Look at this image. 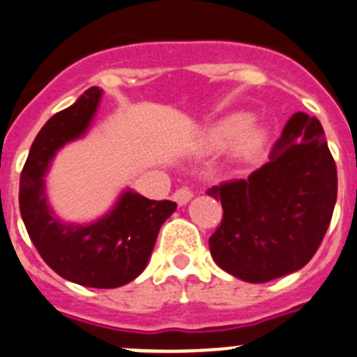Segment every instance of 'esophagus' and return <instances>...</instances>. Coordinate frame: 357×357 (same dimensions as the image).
Here are the masks:
<instances>
[{
	"label": "esophagus",
	"instance_id": "34e87169",
	"mask_svg": "<svg viewBox=\"0 0 357 357\" xmlns=\"http://www.w3.org/2000/svg\"><path fill=\"white\" fill-rule=\"evenodd\" d=\"M193 197V191L190 188H178V190L173 193V200H175L178 206H184L190 202V199Z\"/></svg>",
	"mask_w": 357,
	"mask_h": 357
}]
</instances>
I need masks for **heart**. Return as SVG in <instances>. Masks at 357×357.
<instances>
[{
  "label": "heart",
  "mask_w": 357,
  "mask_h": 357,
  "mask_svg": "<svg viewBox=\"0 0 357 357\" xmlns=\"http://www.w3.org/2000/svg\"><path fill=\"white\" fill-rule=\"evenodd\" d=\"M250 116L244 113L231 114L228 119L220 120L219 123H215L213 128L208 131L204 138V144L208 149H213V151H222V149H228V147L234 146L237 142L238 138L243 132L245 135L238 141L237 151L243 155V157H252L261 149V146L264 144V131L261 128H248Z\"/></svg>",
  "instance_id": "1"
}]
</instances>
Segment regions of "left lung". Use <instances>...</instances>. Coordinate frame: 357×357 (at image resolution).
Masks as SVG:
<instances>
[{"mask_svg":"<svg viewBox=\"0 0 357 357\" xmlns=\"http://www.w3.org/2000/svg\"><path fill=\"white\" fill-rule=\"evenodd\" d=\"M208 195L222 204L210 252L225 272L268 282L301 270L321 246L337 199V169L319 120L294 114L270 162L248 178L211 185Z\"/></svg>","mask_w":357,"mask_h":357,"instance_id":"obj_1","label":"left lung"}]
</instances>
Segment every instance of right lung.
Here are the masks:
<instances>
[{
    "label": "right lung",
    "mask_w": 357,
    "mask_h": 357,
    "mask_svg": "<svg viewBox=\"0 0 357 357\" xmlns=\"http://www.w3.org/2000/svg\"><path fill=\"white\" fill-rule=\"evenodd\" d=\"M100 94L98 87L87 89L38 132L20 176V211L32 244L58 275L82 287L116 288L144 272L158 229L176 204L126 191L114 210L94 225H63L51 213L43 188L49 162L89 128Z\"/></svg>",
    "instance_id": "1"
}]
</instances>
